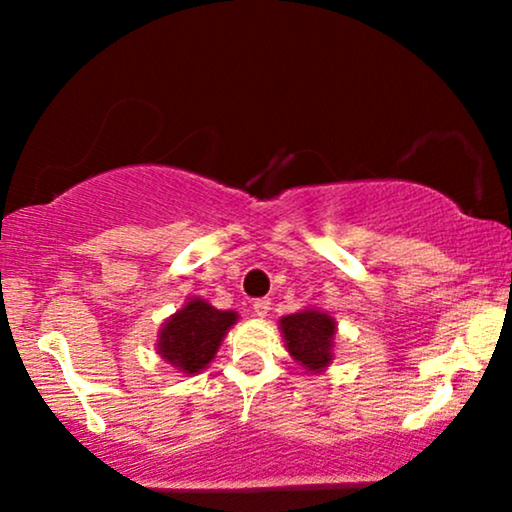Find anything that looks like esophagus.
<instances>
[{
	"mask_svg": "<svg viewBox=\"0 0 512 512\" xmlns=\"http://www.w3.org/2000/svg\"><path fill=\"white\" fill-rule=\"evenodd\" d=\"M268 310H270V300L268 298L254 300V314H256V317H265V314H268Z\"/></svg>",
	"mask_w": 512,
	"mask_h": 512,
	"instance_id": "34e87169",
	"label": "esophagus"
}]
</instances>
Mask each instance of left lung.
Instances as JSON below:
<instances>
[{
  "mask_svg": "<svg viewBox=\"0 0 512 512\" xmlns=\"http://www.w3.org/2000/svg\"><path fill=\"white\" fill-rule=\"evenodd\" d=\"M286 349L307 373H321L333 361L335 319L317 307H307L279 319Z\"/></svg>",
  "mask_w": 512,
  "mask_h": 512,
  "instance_id": "left-lung-1",
  "label": "left lung"
}]
</instances>
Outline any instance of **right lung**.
<instances>
[{
	"label": "right lung",
	"mask_w": 512,
	"mask_h": 512,
	"mask_svg": "<svg viewBox=\"0 0 512 512\" xmlns=\"http://www.w3.org/2000/svg\"><path fill=\"white\" fill-rule=\"evenodd\" d=\"M237 321V312L216 310L202 298H188L158 333V354L186 375L205 370Z\"/></svg>",
	"instance_id": "right-lung-1"
}]
</instances>
